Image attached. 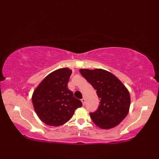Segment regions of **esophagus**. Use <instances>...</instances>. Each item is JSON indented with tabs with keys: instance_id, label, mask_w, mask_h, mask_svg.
Masks as SVG:
<instances>
[{
	"instance_id": "esophagus-1",
	"label": "esophagus",
	"mask_w": 159,
	"mask_h": 159,
	"mask_svg": "<svg viewBox=\"0 0 159 159\" xmlns=\"http://www.w3.org/2000/svg\"><path fill=\"white\" fill-rule=\"evenodd\" d=\"M81 102H82V103H83V105H85V98H82L81 99Z\"/></svg>"
}]
</instances>
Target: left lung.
I'll return each instance as SVG.
<instances>
[{
	"label": "left lung",
	"instance_id": "left-lung-1",
	"mask_svg": "<svg viewBox=\"0 0 159 159\" xmlns=\"http://www.w3.org/2000/svg\"><path fill=\"white\" fill-rule=\"evenodd\" d=\"M100 100L96 111L90 113L96 125L102 129H110L119 125L128 113L130 105L129 92L117 78L102 69H80Z\"/></svg>",
	"mask_w": 159,
	"mask_h": 159
}]
</instances>
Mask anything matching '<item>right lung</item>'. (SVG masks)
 I'll return each mask as SVG.
<instances>
[{"label":"right lung","instance_id":"right-lung-1","mask_svg":"<svg viewBox=\"0 0 159 159\" xmlns=\"http://www.w3.org/2000/svg\"><path fill=\"white\" fill-rule=\"evenodd\" d=\"M71 74L72 70L67 67L55 70L43 79L33 93L35 111L40 120L47 125L61 126L83 105L67 89Z\"/></svg>","mask_w":159,"mask_h":159}]
</instances>
